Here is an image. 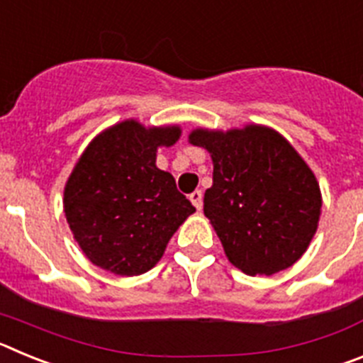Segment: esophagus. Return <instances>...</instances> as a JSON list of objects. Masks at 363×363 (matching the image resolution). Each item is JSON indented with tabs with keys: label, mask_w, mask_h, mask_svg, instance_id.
Wrapping results in <instances>:
<instances>
[{
	"label": "esophagus",
	"mask_w": 363,
	"mask_h": 363,
	"mask_svg": "<svg viewBox=\"0 0 363 363\" xmlns=\"http://www.w3.org/2000/svg\"><path fill=\"white\" fill-rule=\"evenodd\" d=\"M189 200L192 201V205H194V207H196L198 211H201V207H203V192H201V191H194L191 194V196H189Z\"/></svg>",
	"instance_id": "34e87169"
}]
</instances>
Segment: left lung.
<instances>
[{"mask_svg": "<svg viewBox=\"0 0 363 363\" xmlns=\"http://www.w3.org/2000/svg\"><path fill=\"white\" fill-rule=\"evenodd\" d=\"M189 143L213 160V185L203 213L227 259L249 277L289 269L318 229L322 192L306 160L278 130H191Z\"/></svg>", "mask_w": 363, "mask_h": 363, "instance_id": "8db88e82", "label": "left lung"}]
</instances>
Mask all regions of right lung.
Here are the masks:
<instances>
[{
  "instance_id": "obj_1",
  "label": "right lung",
  "mask_w": 363,
  "mask_h": 363,
  "mask_svg": "<svg viewBox=\"0 0 363 363\" xmlns=\"http://www.w3.org/2000/svg\"><path fill=\"white\" fill-rule=\"evenodd\" d=\"M179 125L118 121L92 138L63 189V211L83 255L120 277H138L162 259L178 227L196 213L171 172L156 167L160 147Z\"/></svg>"
}]
</instances>
